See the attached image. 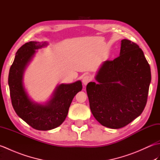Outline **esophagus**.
<instances>
[{"instance_id": "1", "label": "esophagus", "mask_w": 160, "mask_h": 160, "mask_svg": "<svg viewBox=\"0 0 160 160\" xmlns=\"http://www.w3.org/2000/svg\"><path fill=\"white\" fill-rule=\"evenodd\" d=\"M91 80V78L89 76H84L82 78V84H84V85L86 86L87 84L89 83Z\"/></svg>"}]
</instances>
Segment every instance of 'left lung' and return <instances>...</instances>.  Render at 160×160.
<instances>
[{
  "label": "left lung",
  "mask_w": 160,
  "mask_h": 160,
  "mask_svg": "<svg viewBox=\"0 0 160 160\" xmlns=\"http://www.w3.org/2000/svg\"><path fill=\"white\" fill-rule=\"evenodd\" d=\"M95 78L98 83H88L87 93L91 113L98 122L116 129L140 116L147 104L151 73L137 44L121 40L120 56L104 61Z\"/></svg>",
  "instance_id": "8db88e82"
}]
</instances>
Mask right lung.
<instances>
[{"label":"right lung","instance_id":"add662e5","mask_svg":"<svg viewBox=\"0 0 160 160\" xmlns=\"http://www.w3.org/2000/svg\"><path fill=\"white\" fill-rule=\"evenodd\" d=\"M47 42L30 41L17 51L9 69L8 84L13 109L16 114L36 130L55 128L65 120L74 96L82 90L80 80L71 84H60L49 100L45 104L33 102L24 86L23 75L36 50L47 46Z\"/></svg>","mask_w":160,"mask_h":160}]
</instances>
